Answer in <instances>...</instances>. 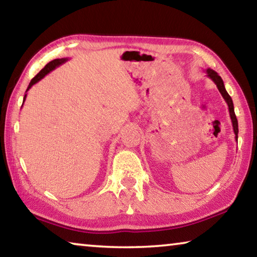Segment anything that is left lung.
Masks as SVG:
<instances>
[{"instance_id": "1", "label": "left lung", "mask_w": 257, "mask_h": 257, "mask_svg": "<svg viewBox=\"0 0 257 257\" xmlns=\"http://www.w3.org/2000/svg\"><path fill=\"white\" fill-rule=\"evenodd\" d=\"M206 75L208 78H211V79L214 81V84L216 85L217 89H219V92L222 95V97L224 98V101L227 102L228 104V107H229V114H230V119H231V122H232V128H233V133L236 136V141H238V121L236 118V114H234V108H233V103H232V98L230 97V95L228 94L227 90H225V87L223 84V80L222 78H221L217 73L212 70V69H207L206 70Z\"/></svg>"}]
</instances>
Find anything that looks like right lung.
<instances>
[{
  "label": "right lung",
  "mask_w": 257,
  "mask_h": 257,
  "mask_svg": "<svg viewBox=\"0 0 257 257\" xmlns=\"http://www.w3.org/2000/svg\"><path fill=\"white\" fill-rule=\"evenodd\" d=\"M68 61V59L67 58H63V59H55V60H53V61H51V62H49L46 64V66L42 69V70L37 73L36 76H35L33 79H32V81L29 82V85H28V88H27V90H26V93L28 92V90L32 88V86L33 85H35L36 84V82H38L40 81L41 79H43V78H44L47 73H50L52 70H54V69L56 68V67H59V66H61V64H63L64 62H67ZM26 97H27V94H25V96H24V102L26 101ZM24 102H23V104H24Z\"/></svg>",
  "instance_id": "right-lung-1"
}]
</instances>
